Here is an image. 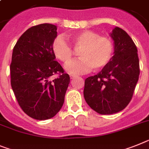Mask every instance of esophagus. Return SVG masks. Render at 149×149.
Masks as SVG:
<instances>
[{
    "instance_id": "esophagus-1",
    "label": "esophagus",
    "mask_w": 149,
    "mask_h": 149,
    "mask_svg": "<svg viewBox=\"0 0 149 149\" xmlns=\"http://www.w3.org/2000/svg\"><path fill=\"white\" fill-rule=\"evenodd\" d=\"M75 77H76V75H74V74H71V75H70L71 79H73V78H74Z\"/></svg>"
}]
</instances>
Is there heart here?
I'll return each mask as SVG.
<instances>
[{
	"label": "heart",
	"mask_w": 149,
	"mask_h": 149,
	"mask_svg": "<svg viewBox=\"0 0 149 149\" xmlns=\"http://www.w3.org/2000/svg\"><path fill=\"white\" fill-rule=\"evenodd\" d=\"M73 48L79 50L80 59L69 63L73 58V49L62 37H57L53 40L52 51L57 59L66 66L71 74H80L90 72L93 68L99 70L110 62L114 53V44L111 38L100 36L93 31H82L71 37Z\"/></svg>",
	"instance_id": "heart-1"
}]
</instances>
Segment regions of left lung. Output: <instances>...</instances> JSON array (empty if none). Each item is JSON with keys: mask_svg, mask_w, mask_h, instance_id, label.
I'll return each mask as SVG.
<instances>
[{"mask_svg": "<svg viewBox=\"0 0 149 149\" xmlns=\"http://www.w3.org/2000/svg\"><path fill=\"white\" fill-rule=\"evenodd\" d=\"M111 36L114 55L101 72L84 82L85 100L100 114H114L127 106L140 71L136 46L127 33L116 27Z\"/></svg>", "mask_w": 149, "mask_h": 149, "instance_id": "1", "label": "left lung"}]
</instances>
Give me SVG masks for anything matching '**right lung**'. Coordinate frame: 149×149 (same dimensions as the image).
I'll list each match as a JSON object with an SVG mask.
<instances>
[{
  "instance_id": "1",
  "label": "right lung",
  "mask_w": 149,
  "mask_h": 149,
  "mask_svg": "<svg viewBox=\"0 0 149 149\" xmlns=\"http://www.w3.org/2000/svg\"><path fill=\"white\" fill-rule=\"evenodd\" d=\"M56 30L48 23L31 27L13 50L11 87L22 111L36 120H47L59 112L70 82L52 51ZM55 74L58 77L53 79Z\"/></svg>"
}]
</instances>
